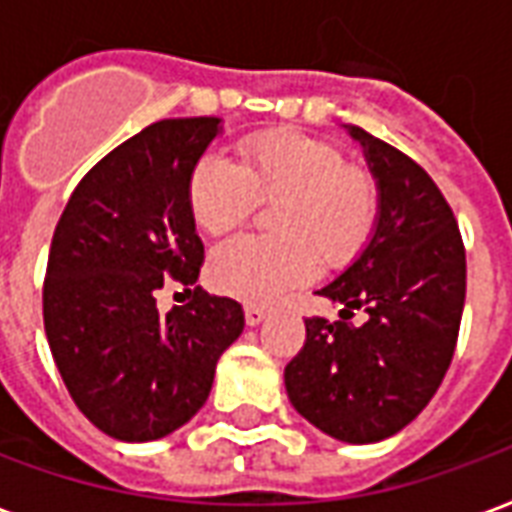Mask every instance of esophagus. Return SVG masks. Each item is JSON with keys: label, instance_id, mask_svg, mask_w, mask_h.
<instances>
[{"label": "esophagus", "instance_id": "34e87169", "mask_svg": "<svg viewBox=\"0 0 512 512\" xmlns=\"http://www.w3.org/2000/svg\"><path fill=\"white\" fill-rule=\"evenodd\" d=\"M267 319V308H261V305H245V322L256 327Z\"/></svg>", "mask_w": 512, "mask_h": 512}]
</instances>
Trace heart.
<instances>
[{
    "mask_svg": "<svg viewBox=\"0 0 512 512\" xmlns=\"http://www.w3.org/2000/svg\"><path fill=\"white\" fill-rule=\"evenodd\" d=\"M256 199L275 201L272 237H237L210 256V283L245 302H270L324 267L360 251L374 229L376 188L327 138L302 130H264L240 141V166L215 152L196 160L188 207L201 229L229 234Z\"/></svg>",
    "mask_w": 512,
    "mask_h": 512,
    "instance_id": "b5f03b06",
    "label": "heart"
}]
</instances>
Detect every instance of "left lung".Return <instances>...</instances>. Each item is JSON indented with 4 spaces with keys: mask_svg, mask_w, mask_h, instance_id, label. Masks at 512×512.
<instances>
[{
    "mask_svg": "<svg viewBox=\"0 0 512 512\" xmlns=\"http://www.w3.org/2000/svg\"><path fill=\"white\" fill-rule=\"evenodd\" d=\"M376 179L374 234L319 289L341 319H305V346L286 365L297 412L333 439L371 445L423 412L453 360L466 297V253L450 204L401 149L346 125ZM363 307L366 322L354 325Z\"/></svg>",
    "mask_w": 512,
    "mask_h": 512,
    "instance_id": "left-lung-1",
    "label": "left lung"
}]
</instances>
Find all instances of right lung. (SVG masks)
<instances>
[{
  "mask_svg": "<svg viewBox=\"0 0 512 512\" xmlns=\"http://www.w3.org/2000/svg\"><path fill=\"white\" fill-rule=\"evenodd\" d=\"M220 130L218 117L160 119L128 138L78 182L51 240L48 346L78 409L119 442L188 423L245 327L240 302L201 289L169 313L155 302L163 283L199 281L188 177Z\"/></svg>",
  "mask_w": 512,
  "mask_h": 512,
  "instance_id": "obj_1",
  "label": "right lung"
}]
</instances>
